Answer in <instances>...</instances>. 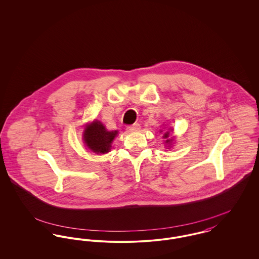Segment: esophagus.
<instances>
[{"label": "esophagus", "mask_w": 259, "mask_h": 259, "mask_svg": "<svg viewBox=\"0 0 259 259\" xmlns=\"http://www.w3.org/2000/svg\"><path fill=\"white\" fill-rule=\"evenodd\" d=\"M140 130V124L139 123H134L133 125L127 126V131L131 133H135V132H138Z\"/></svg>", "instance_id": "esophagus-1"}]
</instances>
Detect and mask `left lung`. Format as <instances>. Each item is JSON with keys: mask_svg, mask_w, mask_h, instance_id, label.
Instances as JSON below:
<instances>
[{"mask_svg": "<svg viewBox=\"0 0 259 259\" xmlns=\"http://www.w3.org/2000/svg\"><path fill=\"white\" fill-rule=\"evenodd\" d=\"M169 136H170V133L167 132V133H165V135H164V138H169ZM171 141H172L171 139H166V143H170Z\"/></svg>", "mask_w": 259, "mask_h": 259, "instance_id": "obj_1", "label": "left lung"}]
</instances>
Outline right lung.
Instances as JSON below:
<instances>
[{
    "instance_id": "obj_1",
    "label": "right lung",
    "mask_w": 259,
    "mask_h": 259,
    "mask_svg": "<svg viewBox=\"0 0 259 259\" xmlns=\"http://www.w3.org/2000/svg\"><path fill=\"white\" fill-rule=\"evenodd\" d=\"M117 134V131L108 132L100 121H94L85 127L83 140L87 147L93 152L104 154L109 151Z\"/></svg>"
}]
</instances>
